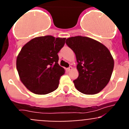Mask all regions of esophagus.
I'll use <instances>...</instances> for the list:
<instances>
[{
  "mask_svg": "<svg viewBox=\"0 0 129 129\" xmlns=\"http://www.w3.org/2000/svg\"><path fill=\"white\" fill-rule=\"evenodd\" d=\"M71 70H72V67H71H71H69L68 69H67V71H71Z\"/></svg>",
  "mask_w": 129,
  "mask_h": 129,
  "instance_id": "esophagus-1",
  "label": "esophagus"
}]
</instances>
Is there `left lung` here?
<instances>
[{
    "mask_svg": "<svg viewBox=\"0 0 129 129\" xmlns=\"http://www.w3.org/2000/svg\"><path fill=\"white\" fill-rule=\"evenodd\" d=\"M66 43L75 53L79 77L74 80L82 93L93 95L101 92L111 78L114 60L109 49L99 42L82 36L72 37Z\"/></svg>",
    "mask_w": 129,
    "mask_h": 129,
    "instance_id": "1",
    "label": "left lung"
}]
</instances>
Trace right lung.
Here are the masks:
<instances>
[{
	"instance_id": "obj_1",
	"label": "right lung",
	"mask_w": 129,
	"mask_h": 129,
	"mask_svg": "<svg viewBox=\"0 0 129 129\" xmlns=\"http://www.w3.org/2000/svg\"><path fill=\"white\" fill-rule=\"evenodd\" d=\"M66 39L41 36L32 39L22 48L17 57V70L21 82L30 92L45 95L58 88L65 70L58 65L57 54Z\"/></svg>"
}]
</instances>
